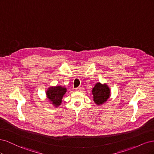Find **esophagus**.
<instances>
[{
    "instance_id": "obj_1",
    "label": "esophagus",
    "mask_w": 154,
    "mask_h": 154,
    "mask_svg": "<svg viewBox=\"0 0 154 154\" xmlns=\"http://www.w3.org/2000/svg\"><path fill=\"white\" fill-rule=\"evenodd\" d=\"M75 90L76 91H83V88L82 87H77L75 88Z\"/></svg>"
}]
</instances>
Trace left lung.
Instances as JSON below:
<instances>
[{
  "instance_id": "left-lung-1",
  "label": "left lung",
  "mask_w": 154,
  "mask_h": 154,
  "mask_svg": "<svg viewBox=\"0 0 154 154\" xmlns=\"http://www.w3.org/2000/svg\"><path fill=\"white\" fill-rule=\"evenodd\" d=\"M92 94L94 96V101L97 105L103 103L110 96V89L106 85H101L97 83L92 89Z\"/></svg>"
}]
</instances>
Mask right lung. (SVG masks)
I'll return each instance as SVG.
<instances>
[{
  "label": "right lung",
  "instance_id": "obj_1",
  "mask_svg": "<svg viewBox=\"0 0 154 154\" xmlns=\"http://www.w3.org/2000/svg\"><path fill=\"white\" fill-rule=\"evenodd\" d=\"M66 91V88L58 86L54 88H49L46 94L48 98L52 102V104L57 106L61 103L62 97Z\"/></svg>",
  "mask_w": 154,
  "mask_h": 154
}]
</instances>
